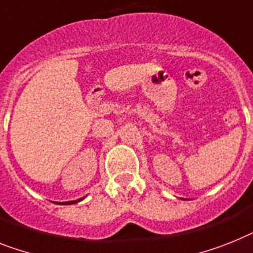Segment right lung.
<instances>
[{
	"mask_svg": "<svg viewBox=\"0 0 253 253\" xmlns=\"http://www.w3.org/2000/svg\"><path fill=\"white\" fill-rule=\"evenodd\" d=\"M84 199V198H81V199H79V200H72V202H63V203H59V204H75V203H77V202H80V200H83Z\"/></svg>",
	"mask_w": 253,
	"mask_h": 253,
	"instance_id": "obj_1",
	"label": "right lung"
}]
</instances>
